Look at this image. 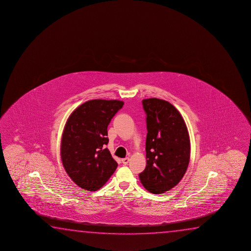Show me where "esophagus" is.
Listing matches in <instances>:
<instances>
[{
    "mask_svg": "<svg viewBox=\"0 0 251 251\" xmlns=\"http://www.w3.org/2000/svg\"><path fill=\"white\" fill-rule=\"evenodd\" d=\"M122 162H123V164H124V165H127V163L129 162V158H124V159H123L122 160Z\"/></svg>",
    "mask_w": 251,
    "mask_h": 251,
    "instance_id": "1",
    "label": "esophagus"
}]
</instances>
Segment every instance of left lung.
Instances as JSON below:
<instances>
[{
  "mask_svg": "<svg viewBox=\"0 0 251 251\" xmlns=\"http://www.w3.org/2000/svg\"><path fill=\"white\" fill-rule=\"evenodd\" d=\"M147 114L145 170L140 180L149 193H164L172 189L188 167L189 134L178 109L159 98L142 100Z\"/></svg>",
  "mask_w": 251,
  "mask_h": 251,
  "instance_id": "left-lung-1",
  "label": "left lung"
}]
</instances>
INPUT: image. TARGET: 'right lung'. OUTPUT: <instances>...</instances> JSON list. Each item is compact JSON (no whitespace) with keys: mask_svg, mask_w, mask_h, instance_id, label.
I'll use <instances>...</instances> for the list:
<instances>
[{"mask_svg":"<svg viewBox=\"0 0 251 251\" xmlns=\"http://www.w3.org/2000/svg\"><path fill=\"white\" fill-rule=\"evenodd\" d=\"M124 104L119 100H90L77 107L66 122L60 146L62 163L72 180L83 189H100L116 171L117 163L105 148L107 127Z\"/></svg>","mask_w":251,"mask_h":251,"instance_id":"add662e5","label":"right lung"}]
</instances>
